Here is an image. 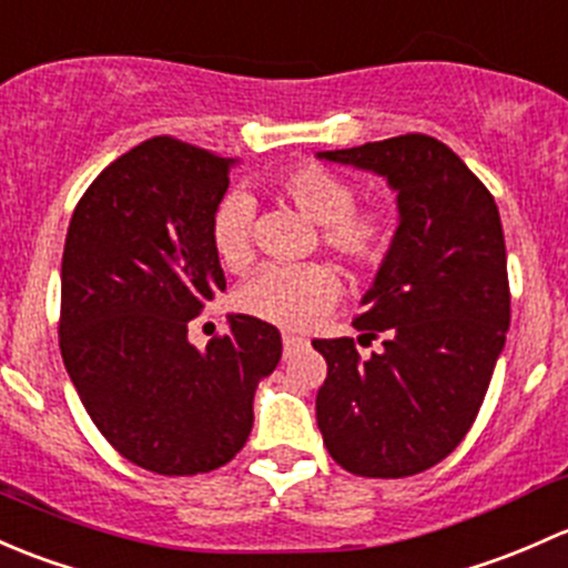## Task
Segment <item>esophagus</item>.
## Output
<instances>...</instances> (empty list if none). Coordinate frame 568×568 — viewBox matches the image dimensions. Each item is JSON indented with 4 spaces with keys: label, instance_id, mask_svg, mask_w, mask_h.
<instances>
[{
    "label": "esophagus",
    "instance_id": "34e87169",
    "mask_svg": "<svg viewBox=\"0 0 568 568\" xmlns=\"http://www.w3.org/2000/svg\"><path fill=\"white\" fill-rule=\"evenodd\" d=\"M303 338H297V336H284V358H290L292 353H297V349H303Z\"/></svg>",
    "mask_w": 568,
    "mask_h": 568
}]
</instances>
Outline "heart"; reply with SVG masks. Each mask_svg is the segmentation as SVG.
Listing matches in <instances>:
<instances>
[{
    "mask_svg": "<svg viewBox=\"0 0 568 568\" xmlns=\"http://www.w3.org/2000/svg\"><path fill=\"white\" fill-rule=\"evenodd\" d=\"M273 191L295 204L308 221L323 224L320 237L349 271H377L396 243L394 207L379 202L355 204L358 191L323 163H295L273 180ZM254 204L248 196L230 194L219 202L210 221V243L230 271H243L254 256L251 245ZM342 282L325 262L271 265L237 290V308L248 317L278 327H308L336 303Z\"/></svg>",
    "mask_w": 568,
    "mask_h": 568,
    "instance_id": "1",
    "label": "heart"
}]
</instances>
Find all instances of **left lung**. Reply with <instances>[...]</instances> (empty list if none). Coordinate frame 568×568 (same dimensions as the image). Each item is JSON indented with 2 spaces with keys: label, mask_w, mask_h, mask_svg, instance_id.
Instances as JSON below:
<instances>
[{
  "label": "left lung",
  "mask_w": 568,
  "mask_h": 568,
  "mask_svg": "<svg viewBox=\"0 0 568 568\" xmlns=\"http://www.w3.org/2000/svg\"><path fill=\"white\" fill-rule=\"evenodd\" d=\"M320 158L388 180L396 243L353 320V338H314L327 377L317 426L327 454L355 476L429 470L465 440L487 396L511 320L498 204L465 161L426 133Z\"/></svg>",
  "instance_id": "8db88e82"
}]
</instances>
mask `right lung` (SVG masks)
I'll return each instance as SVG.
<instances>
[{
    "label": "right lung",
    "instance_id": "add662e5",
    "mask_svg": "<svg viewBox=\"0 0 568 568\" xmlns=\"http://www.w3.org/2000/svg\"><path fill=\"white\" fill-rule=\"evenodd\" d=\"M232 158L155 136L109 163L70 219L60 349L81 405L133 465L196 476L226 465L254 426V390L282 333L248 314L196 349L189 323L226 290L210 221Z\"/></svg>",
    "mask_w": 568,
    "mask_h": 568
}]
</instances>
